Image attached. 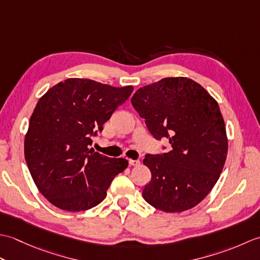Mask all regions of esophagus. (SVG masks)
Here are the masks:
<instances>
[{
    "label": "esophagus",
    "mask_w": 260,
    "mask_h": 260,
    "mask_svg": "<svg viewBox=\"0 0 260 260\" xmlns=\"http://www.w3.org/2000/svg\"><path fill=\"white\" fill-rule=\"evenodd\" d=\"M128 164L131 165V167H137V165H140V161L139 159H129Z\"/></svg>",
    "instance_id": "esophagus-1"
}]
</instances>
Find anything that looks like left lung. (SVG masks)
Returning <instances> with one entry per match:
<instances>
[{"label": "left lung", "instance_id": "8db88e82", "mask_svg": "<svg viewBox=\"0 0 260 260\" xmlns=\"http://www.w3.org/2000/svg\"><path fill=\"white\" fill-rule=\"evenodd\" d=\"M132 105L156 140L171 151L146 154L152 178L143 198L155 209L182 212L200 203L222 172L228 153L224 120L218 103L186 77L163 78L140 88Z\"/></svg>", "mask_w": 260, "mask_h": 260}]
</instances>
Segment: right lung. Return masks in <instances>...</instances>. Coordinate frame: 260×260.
<instances>
[{
    "label": "right lung",
    "mask_w": 260,
    "mask_h": 260,
    "mask_svg": "<svg viewBox=\"0 0 260 260\" xmlns=\"http://www.w3.org/2000/svg\"><path fill=\"white\" fill-rule=\"evenodd\" d=\"M133 89L69 78L39 99L25 135L24 156L39 191L54 207L71 212L96 207L115 176L127 168V159L102 155L89 145Z\"/></svg>",
    "instance_id": "1"
}]
</instances>
